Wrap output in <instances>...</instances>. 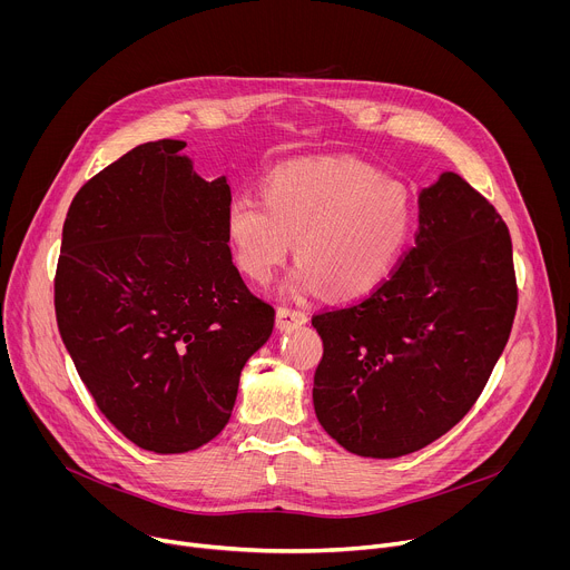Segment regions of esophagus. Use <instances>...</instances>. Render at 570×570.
Instances as JSON below:
<instances>
[{
  "label": "esophagus",
  "mask_w": 570,
  "mask_h": 570,
  "mask_svg": "<svg viewBox=\"0 0 570 570\" xmlns=\"http://www.w3.org/2000/svg\"><path fill=\"white\" fill-rule=\"evenodd\" d=\"M306 313L299 308H291V306H279L277 308V327L279 330H293V327H302L306 322Z\"/></svg>",
  "instance_id": "1"
}]
</instances>
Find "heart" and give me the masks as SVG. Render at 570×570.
<instances>
[{"mask_svg": "<svg viewBox=\"0 0 570 570\" xmlns=\"http://www.w3.org/2000/svg\"><path fill=\"white\" fill-rule=\"evenodd\" d=\"M415 225L411 191L356 157H313L277 167L264 198L238 194L225 216L238 268L268 284L293 238L291 295L327 288L341 299L374 291L399 264Z\"/></svg>", "mask_w": 570, "mask_h": 570, "instance_id": "1", "label": "heart"}]
</instances>
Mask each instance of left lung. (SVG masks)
I'll return each mask as SVG.
<instances>
[{
    "mask_svg": "<svg viewBox=\"0 0 570 570\" xmlns=\"http://www.w3.org/2000/svg\"><path fill=\"white\" fill-rule=\"evenodd\" d=\"M519 288L494 205L458 174L420 194L415 246L370 295L313 315L322 429L363 458H399L451 431L503 354Z\"/></svg>",
    "mask_w": 570,
    "mask_h": 570,
    "instance_id": "1",
    "label": "left lung"
}]
</instances>
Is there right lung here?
Wrapping results in <instances>:
<instances>
[{
  "label": "right lung",
  "mask_w": 570,
  "mask_h": 570,
  "mask_svg": "<svg viewBox=\"0 0 570 570\" xmlns=\"http://www.w3.org/2000/svg\"><path fill=\"white\" fill-rule=\"evenodd\" d=\"M180 139L128 150L73 196L53 279L60 338L97 409L132 444L185 453L229 422L275 308L232 264L225 176Z\"/></svg>",
  "instance_id": "obj_1"
}]
</instances>
